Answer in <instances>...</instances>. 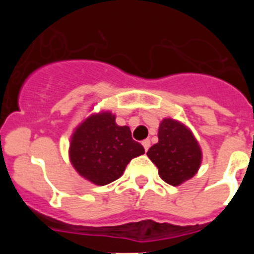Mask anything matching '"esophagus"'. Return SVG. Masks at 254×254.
Here are the masks:
<instances>
[{
	"mask_svg": "<svg viewBox=\"0 0 254 254\" xmlns=\"http://www.w3.org/2000/svg\"><path fill=\"white\" fill-rule=\"evenodd\" d=\"M142 146H143V149L147 151V150H149V147H150V140H147V138H146V140H143L142 141Z\"/></svg>",
	"mask_w": 254,
	"mask_h": 254,
	"instance_id": "obj_1",
	"label": "esophagus"
}]
</instances>
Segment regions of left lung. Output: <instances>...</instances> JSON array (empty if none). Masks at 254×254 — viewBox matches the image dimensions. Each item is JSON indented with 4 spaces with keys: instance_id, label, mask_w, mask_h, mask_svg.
Here are the masks:
<instances>
[{
    "instance_id": "left-lung-1",
    "label": "left lung",
    "mask_w": 254,
    "mask_h": 254,
    "mask_svg": "<svg viewBox=\"0 0 254 254\" xmlns=\"http://www.w3.org/2000/svg\"><path fill=\"white\" fill-rule=\"evenodd\" d=\"M159 142L147 151L158 167L159 176L170 186H179L194 176L201 165L202 152L192 132L183 123L172 118L161 121Z\"/></svg>"
}]
</instances>
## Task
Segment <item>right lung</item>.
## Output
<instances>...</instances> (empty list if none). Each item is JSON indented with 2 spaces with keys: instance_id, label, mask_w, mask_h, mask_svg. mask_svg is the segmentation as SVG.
Wrapping results in <instances>:
<instances>
[{
  "instance_id": "add662e5",
  "label": "right lung",
  "mask_w": 254,
  "mask_h": 254,
  "mask_svg": "<svg viewBox=\"0 0 254 254\" xmlns=\"http://www.w3.org/2000/svg\"><path fill=\"white\" fill-rule=\"evenodd\" d=\"M143 152L142 145L132 140L129 127L117 125L111 112L87 117L69 143V160L76 172L96 186L120 178L127 164Z\"/></svg>"
}]
</instances>
